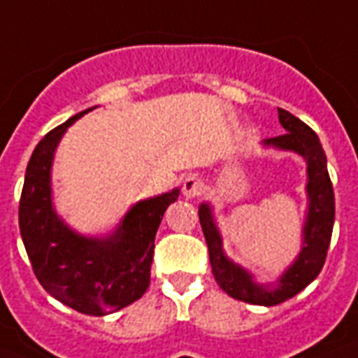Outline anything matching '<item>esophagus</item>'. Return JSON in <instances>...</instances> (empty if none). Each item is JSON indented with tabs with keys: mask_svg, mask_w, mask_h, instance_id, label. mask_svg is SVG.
Here are the masks:
<instances>
[{
	"mask_svg": "<svg viewBox=\"0 0 358 358\" xmlns=\"http://www.w3.org/2000/svg\"><path fill=\"white\" fill-rule=\"evenodd\" d=\"M204 192V181L196 176H189L182 181V194L187 198H196Z\"/></svg>",
	"mask_w": 358,
	"mask_h": 358,
	"instance_id": "1",
	"label": "esophagus"
}]
</instances>
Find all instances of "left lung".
<instances>
[{
  "label": "left lung",
  "instance_id": "8db88e82",
  "mask_svg": "<svg viewBox=\"0 0 358 358\" xmlns=\"http://www.w3.org/2000/svg\"><path fill=\"white\" fill-rule=\"evenodd\" d=\"M278 122L286 133L265 139V145L282 150H294L307 160L309 211L303 227V250L297 255L294 265L280 276L275 288L255 284L244 268L227 259V255L221 250V236L211 217L210 206L202 204L198 210L200 225L210 252L211 273L215 276L219 288L234 299L252 305H265V307L282 303L299 294L305 286H309L317 278L326 262V254L332 238L334 215H336L332 181L328 176L326 154L318 141V135L309 125L284 108H278Z\"/></svg>",
  "mask_w": 358,
  "mask_h": 358
}]
</instances>
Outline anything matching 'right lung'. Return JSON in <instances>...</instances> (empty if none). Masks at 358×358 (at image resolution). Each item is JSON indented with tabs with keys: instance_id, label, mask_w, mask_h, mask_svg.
I'll list each match as a JSON object with an SVG mask.
<instances>
[{
	"instance_id": "add662e5",
	"label": "right lung",
	"mask_w": 358,
	"mask_h": 358,
	"mask_svg": "<svg viewBox=\"0 0 358 358\" xmlns=\"http://www.w3.org/2000/svg\"><path fill=\"white\" fill-rule=\"evenodd\" d=\"M90 110L57 125L34 148L18 202V225L34 275L45 292L74 311L101 317L124 309L147 292L154 236L179 190L137 202L106 238H85L70 231L51 206L49 171L62 133Z\"/></svg>"
}]
</instances>
